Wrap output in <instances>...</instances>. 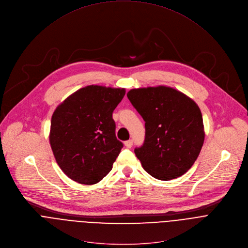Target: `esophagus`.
Masks as SVG:
<instances>
[{"mask_svg":"<svg viewBox=\"0 0 248 248\" xmlns=\"http://www.w3.org/2000/svg\"><path fill=\"white\" fill-rule=\"evenodd\" d=\"M132 144H133L132 140H127V141L124 142V146H125L126 148H128V149H130V148L132 147Z\"/></svg>","mask_w":248,"mask_h":248,"instance_id":"34e87169","label":"esophagus"}]
</instances>
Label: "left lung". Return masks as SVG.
I'll list each match as a JSON object with an SVG mask.
<instances>
[{
	"label": "left lung",
	"mask_w": 248,
	"mask_h": 248,
	"mask_svg": "<svg viewBox=\"0 0 248 248\" xmlns=\"http://www.w3.org/2000/svg\"><path fill=\"white\" fill-rule=\"evenodd\" d=\"M127 98L145 121V141L134 153L154 178L169 181L185 174L198 158L204 126L198 104L166 86L133 89Z\"/></svg>",
	"instance_id": "8db88e82"
}]
</instances>
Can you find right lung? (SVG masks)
I'll list each match as a JSON object with an SVG mask.
<instances>
[{"label":"right lung","mask_w":248,"mask_h":248,"mask_svg":"<svg viewBox=\"0 0 248 248\" xmlns=\"http://www.w3.org/2000/svg\"><path fill=\"white\" fill-rule=\"evenodd\" d=\"M124 94V89L92 85L56 107L49 143L59 168L70 179L93 185L111 171L123 148L115 134L113 112Z\"/></svg>","instance_id":"right-lung-1"}]
</instances>
